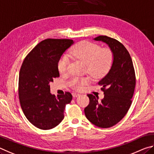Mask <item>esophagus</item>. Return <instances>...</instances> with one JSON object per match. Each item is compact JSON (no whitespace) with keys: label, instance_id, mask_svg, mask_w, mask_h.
I'll return each mask as SVG.
<instances>
[{"label":"esophagus","instance_id":"obj_1","mask_svg":"<svg viewBox=\"0 0 154 154\" xmlns=\"http://www.w3.org/2000/svg\"><path fill=\"white\" fill-rule=\"evenodd\" d=\"M80 95L79 93H72V96H73V97H79V96H80Z\"/></svg>","mask_w":154,"mask_h":154}]
</instances>
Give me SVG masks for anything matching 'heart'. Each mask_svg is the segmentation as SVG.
<instances>
[{
	"label": "heart",
	"mask_w": 154,
	"mask_h": 154,
	"mask_svg": "<svg viewBox=\"0 0 154 154\" xmlns=\"http://www.w3.org/2000/svg\"><path fill=\"white\" fill-rule=\"evenodd\" d=\"M70 54L74 57L87 65V72L94 78H100L109 71L114 62V53L108 47L101 48L100 46L88 41H82L75 45ZM69 59L63 55L57 62L59 72H66ZM89 81L88 78L74 77L70 80V85L75 90H81Z\"/></svg>",
	"instance_id": "heart-1"
}]
</instances>
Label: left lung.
I'll return each instance as SVG.
<instances>
[{
  "label": "left lung",
  "mask_w": 154,
  "mask_h": 154,
  "mask_svg": "<svg viewBox=\"0 0 154 154\" xmlns=\"http://www.w3.org/2000/svg\"><path fill=\"white\" fill-rule=\"evenodd\" d=\"M109 46L114 53V62L108 73L98 85L103 91L104 98L88 94L89 104L85 114L90 122L98 127L109 128L125 117L131 106L136 79L131 55L122 43L107 36L94 38Z\"/></svg>",
  "instance_id": "8db88e82"
}]
</instances>
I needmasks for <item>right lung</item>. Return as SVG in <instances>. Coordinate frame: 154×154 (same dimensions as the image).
<instances>
[{
	"label": "right lung",
	"instance_id": "1",
	"mask_svg": "<svg viewBox=\"0 0 154 154\" xmlns=\"http://www.w3.org/2000/svg\"><path fill=\"white\" fill-rule=\"evenodd\" d=\"M74 41L46 39L39 42L24 59L19 75V98L23 114L42 130L55 128L64 118V109L72 99L66 92L56 97L50 93V82L59 76L57 62Z\"/></svg>",
	"mask_w": 154,
	"mask_h": 154
}]
</instances>
